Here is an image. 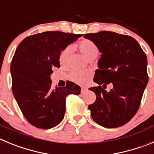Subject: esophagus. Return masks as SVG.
I'll return each instance as SVG.
<instances>
[{
	"label": "esophagus",
	"mask_w": 154,
	"mask_h": 154,
	"mask_svg": "<svg viewBox=\"0 0 154 154\" xmlns=\"http://www.w3.org/2000/svg\"><path fill=\"white\" fill-rule=\"evenodd\" d=\"M86 90H87V88H85V87H82V88H81V93H84V92H85Z\"/></svg>",
	"instance_id": "34e87169"
}]
</instances>
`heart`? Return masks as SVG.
I'll use <instances>...</instances> for the list:
<instances>
[{
	"label": "heart",
	"mask_w": 154,
	"mask_h": 154,
	"mask_svg": "<svg viewBox=\"0 0 154 154\" xmlns=\"http://www.w3.org/2000/svg\"><path fill=\"white\" fill-rule=\"evenodd\" d=\"M77 47L79 49L80 52L87 58L89 59L92 57L97 56L99 54V47L96 45V44L92 40L89 39H83L80 41L77 44ZM72 52V48L71 47L65 48L59 55V62L61 65H65L68 62L69 56ZM90 75L88 72H77V71H73L70 74V78L72 80L79 84H85L88 80H89Z\"/></svg>",
	"instance_id": "b5f03b06"
}]
</instances>
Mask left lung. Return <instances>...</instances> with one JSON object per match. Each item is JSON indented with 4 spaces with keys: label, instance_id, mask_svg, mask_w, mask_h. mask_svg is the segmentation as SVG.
<instances>
[{
    "label": "left lung",
    "instance_id": "left-lung-1",
    "mask_svg": "<svg viewBox=\"0 0 154 154\" xmlns=\"http://www.w3.org/2000/svg\"><path fill=\"white\" fill-rule=\"evenodd\" d=\"M83 36L95 42L102 53L93 79L99 86L89 89L96 96L89 106L92 118L106 128L123 126L137 113L147 85L146 54L129 35L103 31ZM109 83L114 88L107 92L104 89Z\"/></svg>",
    "mask_w": 154,
    "mask_h": 154
}]
</instances>
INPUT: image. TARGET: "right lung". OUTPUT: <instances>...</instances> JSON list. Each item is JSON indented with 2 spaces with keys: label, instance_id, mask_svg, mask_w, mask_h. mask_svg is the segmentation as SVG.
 <instances>
[{
  "label": "right lung",
  "instance_id": "right-lung-1",
  "mask_svg": "<svg viewBox=\"0 0 154 154\" xmlns=\"http://www.w3.org/2000/svg\"><path fill=\"white\" fill-rule=\"evenodd\" d=\"M82 35L45 31L27 37L19 44L12 58V92L28 123L48 130L63 119L65 98L79 95L80 87L70 82L52 89L50 75L59 68V55Z\"/></svg>",
  "mask_w": 154,
  "mask_h": 154
}]
</instances>
